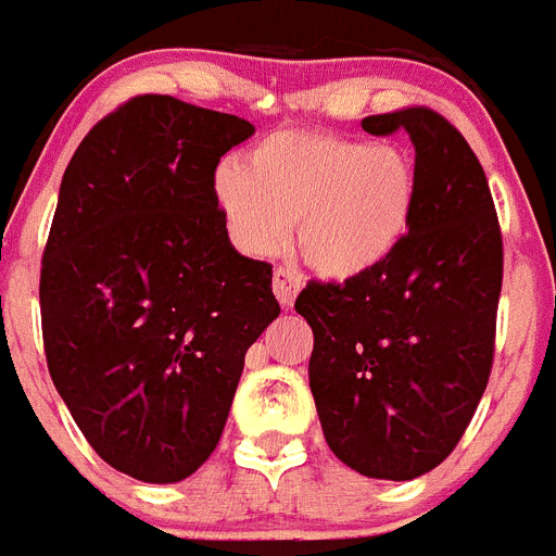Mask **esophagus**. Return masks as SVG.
<instances>
[{
  "label": "esophagus",
  "instance_id": "obj_1",
  "mask_svg": "<svg viewBox=\"0 0 556 556\" xmlns=\"http://www.w3.org/2000/svg\"><path fill=\"white\" fill-rule=\"evenodd\" d=\"M270 286H274V293H277V300L282 302V307H291L293 300H296V293H300L302 277L296 274V270L282 268V265H279V268L274 270Z\"/></svg>",
  "mask_w": 556,
  "mask_h": 556
}]
</instances>
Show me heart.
<instances>
[{
	"label": "heart",
	"mask_w": 556,
	"mask_h": 556,
	"mask_svg": "<svg viewBox=\"0 0 556 556\" xmlns=\"http://www.w3.org/2000/svg\"><path fill=\"white\" fill-rule=\"evenodd\" d=\"M242 251L277 254L296 223V249L316 274L353 279L379 268L407 237L418 200L413 157L390 143L328 132L270 135L249 163L214 180Z\"/></svg>",
	"instance_id": "heart-1"
}]
</instances>
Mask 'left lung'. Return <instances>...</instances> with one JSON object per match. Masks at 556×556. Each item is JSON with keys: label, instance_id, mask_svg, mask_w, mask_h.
Returning a JSON list of instances; mask_svg holds the SVG:
<instances>
[{"label": "left lung", "instance_id": "1", "mask_svg": "<svg viewBox=\"0 0 556 556\" xmlns=\"http://www.w3.org/2000/svg\"><path fill=\"white\" fill-rule=\"evenodd\" d=\"M362 129L413 141L409 231L379 268L311 279L293 307L314 330L307 376L336 458L367 478L413 480L458 446L486 390L503 237L483 166L444 115L407 106Z\"/></svg>", "mask_w": 556, "mask_h": 556}]
</instances>
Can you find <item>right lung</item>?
I'll return each mask as SVG.
<instances>
[{
    "label": "right lung",
    "instance_id": "add662e5",
    "mask_svg": "<svg viewBox=\"0 0 556 556\" xmlns=\"http://www.w3.org/2000/svg\"><path fill=\"white\" fill-rule=\"evenodd\" d=\"M245 118L135 96L70 157L41 256L55 390L92 450L143 483L206 464L245 350L279 316L270 265L231 245L214 172Z\"/></svg>",
    "mask_w": 556,
    "mask_h": 556
}]
</instances>
